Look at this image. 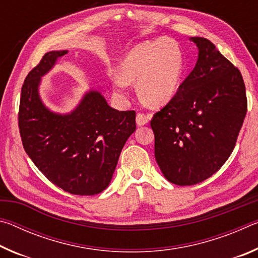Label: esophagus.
Masks as SVG:
<instances>
[{
    "label": "esophagus",
    "instance_id": "obj_1",
    "mask_svg": "<svg viewBox=\"0 0 258 258\" xmlns=\"http://www.w3.org/2000/svg\"><path fill=\"white\" fill-rule=\"evenodd\" d=\"M151 118L150 115H145V113H138L137 115V118H135V120H137V125L138 126H143L146 125L148 121H149V119Z\"/></svg>",
    "mask_w": 258,
    "mask_h": 258
}]
</instances>
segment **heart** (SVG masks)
<instances>
[{"instance_id":"1","label":"heart","mask_w":258,"mask_h":258,"mask_svg":"<svg viewBox=\"0 0 258 258\" xmlns=\"http://www.w3.org/2000/svg\"><path fill=\"white\" fill-rule=\"evenodd\" d=\"M184 73V56L175 42L158 38L126 52L111 76L113 95L126 99L128 84L137 83L140 99L151 107H163L175 97Z\"/></svg>"}]
</instances>
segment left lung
I'll use <instances>...</instances> for the list:
<instances>
[{"instance_id": "obj_1", "label": "left lung", "mask_w": 258, "mask_h": 258, "mask_svg": "<svg viewBox=\"0 0 258 258\" xmlns=\"http://www.w3.org/2000/svg\"><path fill=\"white\" fill-rule=\"evenodd\" d=\"M198 47L195 68L151 119L155 157L166 180L194 185L211 177L232 152L247 112L241 73L211 41Z\"/></svg>"}]
</instances>
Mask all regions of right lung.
<instances>
[{"label":"right lung","instance_id":"obj_1","mask_svg":"<svg viewBox=\"0 0 258 258\" xmlns=\"http://www.w3.org/2000/svg\"><path fill=\"white\" fill-rule=\"evenodd\" d=\"M68 50L50 51L30 72L21 89L19 130L26 154L63 191L92 196L110 183L127 139L135 131V111H118L101 92L90 89L68 112L43 102L42 77Z\"/></svg>","mask_w":258,"mask_h":258}]
</instances>
